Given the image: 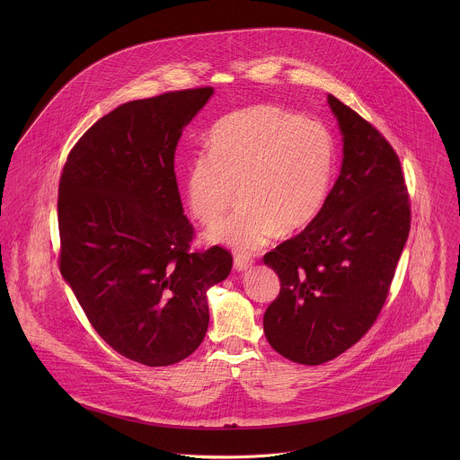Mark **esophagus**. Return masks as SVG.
Wrapping results in <instances>:
<instances>
[{
    "label": "esophagus",
    "instance_id": "obj_1",
    "mask_svg": "<svg viewBox=\"0 0 460 460\" xmlns=\"http://www.w3.org/2000/svg\"><path fill=\"white\" fill-rule=\"evenodd\" d=\"M253 261L250 257H244V255H235L234 259V269L235 270H246L248 267H252Z\"/></svg>",
    "mask_w": 460,
    "mask_h": 460
}]
</instances>
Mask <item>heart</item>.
Masks as SVG:
<instances>
[{
    "instance_id": "obj_1",
    "label": "heart",
    "mask_w": 460,
    "mask_h": 460,
    "mask_svg": "<svg viewBox=\"0 0 460 460\" xmlns=\"http://www.w3.org/2000/svg\"><path fill=\"white\" fill-rule=\"evenodd\" d=\"M334 164V141L323 124L274 106L235 110L212 124L207 152L186 164L188 207L201 225L212 226L237 188L243 205L210 239L255 252L276 232L290 235L319 217Z\"/></svg>"
}]
</instances>
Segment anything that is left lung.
Instances as JSON below:
<instances>
[{
  "instance_id": "8db88e82",
  "label": "left lung",
  "mask_w": 460,
  "mask_h": 460,
  "mask_svg": "<svg viewBox=\"0 0 460 460\" xmlns=\"http://www.w3.org/2000/svg\"><path fill=\"white\" fill-rule=\"evenodd\" d=\"M343 141L340 175L319 217L263 257L279 276V296L263 332L301 365L334 359L372 328L411 228L398 155L354 110L328 95Z\"/></svg>"
}]
</instances>
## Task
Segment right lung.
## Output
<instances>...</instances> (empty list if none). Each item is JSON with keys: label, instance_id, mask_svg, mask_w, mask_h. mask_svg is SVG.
Segmentation results:
<instances>
[{"label": "right lung", "instance_id": "obj_1", "mask_svg": "<svg viewBox=\"0 0 460 460\" xmlns=\"http://www.w3.org/2000/svg\"><path fill=\"white\" fill-rule=\"evenodd\" d=\"M214 88L131 101L97 120L66 157L58 190L60 270L90 324L146 367L186 359L208 328L207 290L232 255L190 252L195 230L175 148Z\"/></svg>", "mask_w": 460, "mask_h": 460}]
</instances>
